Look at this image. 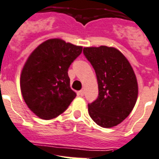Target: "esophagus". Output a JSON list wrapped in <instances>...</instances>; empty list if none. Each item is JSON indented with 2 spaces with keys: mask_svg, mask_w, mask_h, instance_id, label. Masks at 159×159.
Masks as SVG:
<instances>
[{
  "mask_svg": "<svg viewBox=\"0 0 159 159\" xmlns=\"http://www.w3.org/2000/svg\"><path fill=\"white\" fill-rule=\"evenodd\" d=\"M84 92L83 89H81V90L79 91V94L80 95V96H83L84 95Z\"/></svg>",
  "mask_w": 159,
  "mask_h": 159,
  "instance_id": "obj_1",
  "label": "esophagus"
}]
</instances>
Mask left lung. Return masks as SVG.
I'll return each mask as SVG.
<instances>
[{
  "label": "left lung",
  "instance_id": "8db88e82",
  "mask_svg": "<svg viewBox=\"0 0 159 159\" xmlns=\"http://www.w3.org/2000/svg\"><path fill=\"white\" fill-rule=\"evenodd\" d=\"M95 71L99 88L96 100L88 104L89 116L98 125L111 128L129 115L138 98V83L132 66L115 48H84Z\"/></svg>",
  "mask_w": 159,
  "mask_h": 159
}]
</instances>
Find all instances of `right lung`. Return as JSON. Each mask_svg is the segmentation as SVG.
<instances>
[{
  "label": "right lung",
  "instance_id": "right-lung-1",
  "mask_svg": "<svg viewBox=\"0 0 159 159\" xmlns=\"http://www.w3.org/2000/svg\"><path fill=\"white\" fill-rule=\"evenodd\" d=\"M82 50V46L50 39L27 59L20 75V90L27 106L39 118H56L75 98L68 70Z\"/></svg>",
  "mask_w": 159,
  "mask_h": 159
}]
</instances>
